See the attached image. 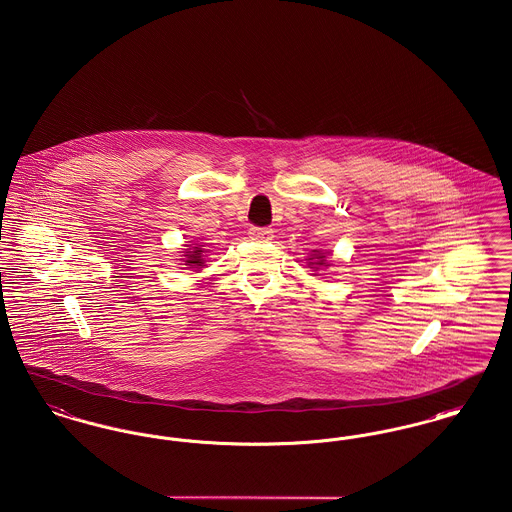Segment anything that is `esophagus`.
Returning <instances> with one entry per match:
<instances>
[{
    "label": "esophagus",
    "mask_w": 512,
    "mask_h": 512,
    "mask_svg": "<svg viewBox=\"0 0 512 512\" xmlns=\"http://www.w3.org/2000/svg\"><path fill=\"white\" fill-rule=\"evenodd\" d=\"M249 236H251V240H272V230L271 228H257V226H253V228H249Z\"/></svg>",
    "instance_id": "1"
}]
</instances>
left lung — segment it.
Returning a JSON list of instances; mask_svg holds the SVG:
<instances>
[{"instance_id":"8db88e82","label":"left lung","mask_w":512,"mask_h":512,"mask_svg":"<svg viewBox=\"0 0 512 512\" xmlns=\"http://www.w3.org/2000/svg\"><path fill=\"white\" fill-rule=\"evenodd\" d=\"M307 261H309V267H311V269H317V267H329V265L325 263V255H323V253H319L317 249L313 251V255H311Z\"/></svg>"}]
</instances>
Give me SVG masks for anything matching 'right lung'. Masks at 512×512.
<instances>
[{
	"mask_svg": "<svg viewBox=\"0 0 512 512\" xmlns=\"http://www.w3.org/2000/svg\"><path fill=\"white\" fill-rule=\"evenodd\" d=\"M195 245V243H193ZM193 245H185L187 249L183 251L185 255V265H187V269H203L205 267V251H203V247H193Z\"/></svg>",
	"mask_w": 512,
	"mask_h": 512,
	"instance_id": "1",
	"label": "right lung"
}]
</instances>
